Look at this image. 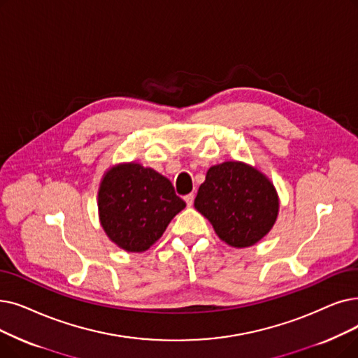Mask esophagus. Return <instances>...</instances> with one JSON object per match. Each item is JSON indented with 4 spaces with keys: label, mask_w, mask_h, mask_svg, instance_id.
I'll use <instances>...</instances> for the list:
<instances>
[{
    "label": "esophagus",
    "mask_w": 358,
    "mask_h": 358,
    "mask_svg": "<svg viewBox=\"0 0 358 358\" xmlns=\"http://www.w3.org/2000/svg\"><path fill=\"white\" fill-rule=\"evenodd\" d=\"M184 200H185V203H187L189 208L193 206V203H194V194L190 193V194H187V196H184Z\"/></svg>",
    "instance_id": "34e87169"
}]
</instances>
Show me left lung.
Segmentation results:
<instances>
[{
	"instance_id": "obj_1",
	"label": "left lung",
	"mask_w": 358,
	"mask_h": 358,
	"mask_svg": "<svg viewBox=\"0 0 358 358\" xmlns=\"http://www.w3.org/2000/svg\"><path fill=\"white\" fill-rule=\"evenodd\" d=\"M194 208L216 236L236 248L259 243L276 222L279 196L273 182L256 166L227 161L208 169Z\"/></svg>"
}]
</instances>
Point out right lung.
<instances>
[{
  "instance_id": "1",
  "label": "right lung",
  "mask_w": 358,
  "mask_h": 358,
  "mask_svg": "<svg viewBox=\"0 0 358 358\" xmlns=\"http://www.w3.org/2000/svg\"><path fill=\"white\" fill-rule=\"evenodd\" d=\"M184 208L166 177L137 162L108 168L99 184L101 225L108 238L130 253L146 252Z\"/></svg>"
}]
</instances>
